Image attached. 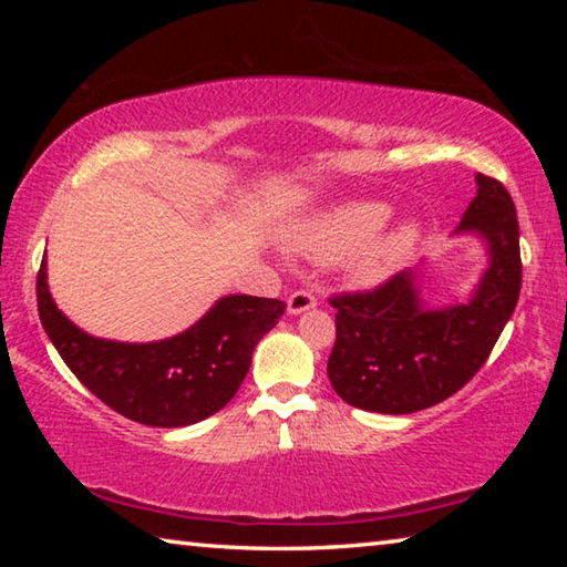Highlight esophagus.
Masks as SVG:
<instances>
[{
    "label": "esophagus",
    "mask_w": 567,
    "mask_h": 567,
    "mask_svg": "<svg viewBox=\"0 0 567 567\" xmlns=\"http://www.w3.org/2000/svg\"><path fill=\"white\" fill-rule=\"evenodd\" d=\"M318 305V297H315L310 290H297L290 297H287V312L290 315H302L307 310Z\"/></svg>",
    "instance_id": "esophagus-1"
}]
</instances>
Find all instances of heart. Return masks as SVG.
Returning a JSON list of instances; mask_svg holds the SVG:
<instances>
[{"label":"heart","instance_id":"1","mask_svg":"<svg viewBox=\"0 0 567 567\" xmlns=\"http://www.w3.org/2000/svg\"><path fill=\"white\" fill-rule=\"evenodd\" d=\"M392 217V207L385 203H348L320 213L295 229L290 249L310 260H340L352 257L350 272L358 282H375L385 277L392 267L410 255L420 239L417 223H402L382 239H375Z\"/></svg>","mask_w":567,"mask_h":567}]
</instances>
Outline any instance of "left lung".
<instances>
[{"instance_id": "left-lung-1", "label": "left lung", "mask_w": 567, "mask_h": 567, "mask_svg": "<svg viewBox=\"0 0 567 567\" xmlns=\"http://www.w3.org/2000/svg\"><path fill=\"white\" fill-rule=\"evenodd\" d=\"M477 195L457 233L485 239L487 270L467 302L427 310L412 270L375 290L330 297L334 348L328 378L352 408L408 415L467 385L491 358L520 297V227L503 182L477 175Z\"/></svg>"}]
</instances>
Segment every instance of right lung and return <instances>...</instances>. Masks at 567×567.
Returning a JSON list of instances; mask_svg holds the SVG:
<instances>
[{
  "mask_svg": "<svg viewBox=\"0 0 567 567\" xmlns=\"http://www.w3.org/2000/svg\"><path fill=\"white\" fill-rule=\"evenodd\" d=\"M37 307L66 368L104 405L150 427H185L215 415L235 398L257 342L275 328L287 305L270 297L227 295L175 338L145 344L100 340L56 310L42 260Z\"/></svg>",
  "mask_w": 567,
  "mask_h": 567,
  "instance_id": "obj_1",
  "label": "right lung"
}]
</instances>
